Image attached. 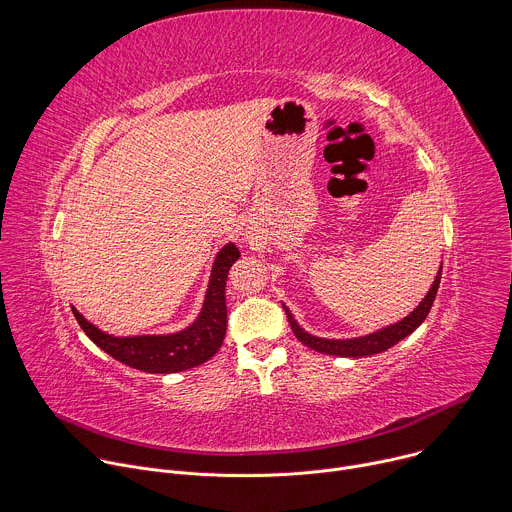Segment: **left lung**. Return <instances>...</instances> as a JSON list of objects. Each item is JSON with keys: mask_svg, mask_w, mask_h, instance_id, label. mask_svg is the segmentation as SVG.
I'll return each mask as SVG.
<instances>
[{"mask_svg": "<svg viewBox=\"0 0 512 512\" xmlns=\"http://www.w3.org/2000/svg\"><path fill=\"white\" fill-rule=\"evenodd\" d=\"M442 263H440V269H437V275L429 287V291L425 294V298L419 302V306L409 312L405 318L397 320L395 324H389L381 330H375L371 334H364V336H354V338H322V336H316V334H310L306 332L298 320L294 318V314H291V310L283 304V310L287 314V320H289V326L291 330H294L296 338L310 346L312 350L316 352H322V354H332V356H344V358H362V356H373V354H379V352H385L389 350L391 346H395L397 342H401L403 338H407L413 330H417L423 320L427 318L431 306H433V300H435V294H437V287H440V279H442Z\"/></svg>", "mask_w": 512, "mask_h": 512, "instance_id": "1", "label": "left lung"}]
</instances>
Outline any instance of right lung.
Instances as JSON below:
<instances>
[{
    "label": "right lung",
    "mask_w": 512,
    "mask_h": 512,
    "mask_svg": "<svg viewBox=\"0 0 512 512\" xmlns=\"http://www.w3.org/2000/svg\"><path fill=\"white\" fill-rule=\"evenodd\" d=\"M241 257L235 243H227L216 253L202 308L192 324L170 334L113 336L91 324L77 308H72L83 332L109 356L131 369L170 375L198 367L221 348L227 334L225 287L233 263Z\"/></svg>",
    "instance_id": "right-lung-1"
}]
</instances>
